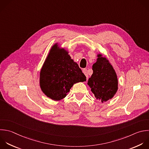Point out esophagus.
Listing matches in <instances>:
<instances>
[{
	"label": "esophagus",
	"instance_id": "34e87169",
	"mask_svg": "<svg viewBox=\"0 0 149 149\" xmlns=\"http://www.w3.org/2000/svg\"><path fill=\"white\" fill-rule=\"evenodd\" d=\"M82 71H83V73L85 74V76H86L87 79H88V74H87V69H83L82 70Z\"/></svg>",
	"mask_w": 149,
	"mask_h": 149
}]
</instances>
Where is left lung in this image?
<instances>
[{
    "instance_id": "left-lung-1",
    "label": "left lung",
    "mask_w": 149,
    "mask_h": 149,
    "mask_svg": "<svg viewBox=\"0 0 149 149\" xmlns=\"http://www.w3.org/2000/svg\"><path fill=\"white\" fill-rule=\"evenodd\" d=\"M97 62L93 64V73L88 79V85L97 99L105 102L112 98L118 90L116 74L109 61L98 55Z\"/></svg>"
}]
</instances>
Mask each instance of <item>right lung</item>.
<instances>
[{
    "label": "right lung",
    "mask_w": 149,
    "mask_h": 149,
    "mask_svg": "<svg viewBox=\"0 0 149 149\" xmlns=\"http://www.w3.org/2000/svg\"><path fill=\"white\" fill-rule=\"evenodd\" d=\"M86 80V77L68 53L54 46L40 72V86L44 93L54 100H60L74 83Z\"/></svg>",
    "instance_id": "obj_1"
}]
</instances>
